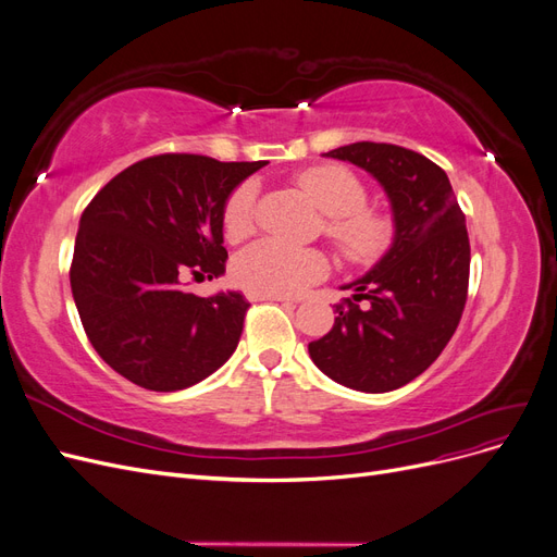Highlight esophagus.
Returning <instances> with one entry per match:
<instances>
[{
  "instance_id": "esophagus-1",
  "label": "esophagus",
  "mask_w": 557,
  "mask_h": 557,
  "mask_svg": "<svg viewBox=\"0 0 557 557\" xmlns=\"http://www.w3.org/2000/svg\"><path fill=\"white\" fill-rule=\"evenodd\" d=\"M248 299H252V301H290L283 295H256V293H248Z\"/></svg>"
}]
</instances>
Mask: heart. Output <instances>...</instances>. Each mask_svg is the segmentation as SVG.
I'll list each match as a JSON object with an SVG mask.
<instances>
[{"instance_id":"obj_1","label":"heart","mask_w":557,"mask_h":557,"mask_svg":"<svg viewBox=\"0 0 557 557\" xmlns=\"http://www.w3.org/2000/svg\"><path fill=\"white\" fill-rule=\"evenodd\" d=\"M313 205L323 211L325 234L336 250L350 262H372L393 242L391 218L367 209V190L356 174L339 164L309 170L297 178ZM256 185H237L225 201L223 227L230 242H239L252 232ZM327 260L320 250L295 248L276 239H262L244 248L232 264V276L246 293L256 295H297L307 285L323 278Z\"/></svg>"}]
</instances>
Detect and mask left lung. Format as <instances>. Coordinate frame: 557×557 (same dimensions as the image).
I'll return each mask as SVG.
<instances>
[{"label":"left lung","mask_w":557,"mask_h":557,"mask_svg":"<svg viewBox=\"0 0 557 557\" xmlns=\"http://www.w3.org/2000/svg\"><path fill=\"white\" fill-rule=\"evenodd\" d=\"M325 158L376 178L393 213V242L360 278L342 285L334 325L309 344L313 364L360 393H391L440 358L460 323L469 283L465 213L442 166L393 144L358 141Z\"/></svg>","instance_id":"1"}]
</instances>
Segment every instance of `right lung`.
Returning a JSON list of instances; mask_svg holds the SVG:
<instances>
[{
    "instance_id": "obj_1",
    "label": "right lung",
    "mask_w": 557,
    "mask_h": 557,
    "mask_svg": "<svg viewBox=\"0 0 557 557\" xmlns=\"http://www.w3.org/2000/svg\"><path fill=\"white\" fill-rule=\"evenodd\" d=\"M264 164L148 158L113 176L83 211L72 295L113 372L146 391L174 393L211 376L237 350L246 297H197L183 278L225 274V201Z\"/></svg>"
}]
</instances>
